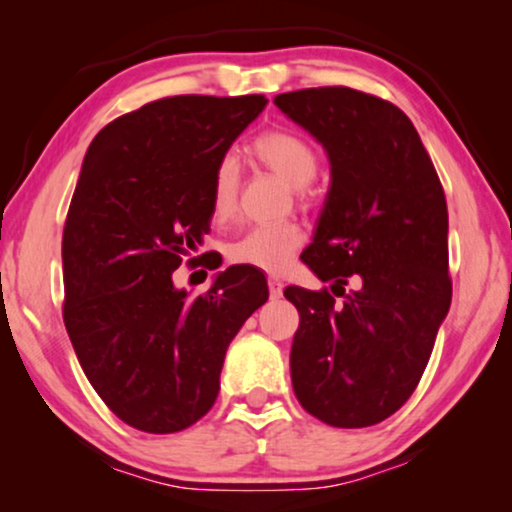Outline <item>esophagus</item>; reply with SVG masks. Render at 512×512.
Wrapping results in <instances>:
<instances>
[{"label":"esophagus","instance_id":"obj_1","mask_svg":"<svg viewBox=\"0 0 512 512\" xmlns=\"http://www.w3.org/2000/svg\"><path fill=\"white\" fill-rule=\"evenodd\" d=\"M268 289H270V298H282V293H284V284L279 282L277 277H270L268 279Z\"/></svg>","mask_w":512,"mask_h":512}]
</instances>
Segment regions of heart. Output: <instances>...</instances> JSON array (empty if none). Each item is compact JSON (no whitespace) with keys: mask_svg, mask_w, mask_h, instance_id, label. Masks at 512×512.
Masks as SVG:
<instances>
[{"mask_svg":"<svg viewBox=\"0 0 512 512\" xmlns=\"http://www.w3.org/2000/svg\"><path fill=\"white\" fill-rule=\"evenodd\" d=\"M251 153L263 167L296 188L300 202H307L305 186L317 177L319 158L314 146L293 130H268L251 144ZM240 195V165L233 156H223L214 167L209 184V216L214 226H226L237 212ZM305 230L296 221H279L268 226H254L233 237L226 244L230 263L249 265L265 272H282L293 256L303 249Z\"/></svg>","mask_w":512,"mask_h":512,"instance_id":"obj_1","label":"heart"}]
</instances>
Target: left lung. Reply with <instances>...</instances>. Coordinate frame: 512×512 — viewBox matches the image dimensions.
Returning a JSON list of instances; mask_svg holds the SVG:
<instances>
[{
    "instance_id": "left-lung-1",
    "label": "left lung",
    "mask_w": 512,
    "mask_h": 512,
    "mask_svg": "<svg viewBox=\"0 0 512 512\" xmlns=\"http://www.w3.org/2000/svg\"><path fill=\"white\" fill-rule=\"evenodd\" d=\"M275 104L331 160L317 233L300 258L333 286L284 289L300 314L293 391L324 424H380L417 389L450 310L443 184L415 125L382 97L324 86ZM349 278L357 286L345 292Z\"/></svg>"
}]
</instances>
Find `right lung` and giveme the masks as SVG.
I'll return each mask as SVG.
<instances>
[{
	"label": "right lung",
	"instance_id": "obj_1",
	"mask_svg": "<svg viewBox=\"0 0 512 512\" xmlns=\"http://www.w3.org/2000/svg\"><path fill=\"white\" fill-rule=\"evenodd\" d=\"M263 95H174L97 132L62 230V319L88 382L132 429L177 433L219 396L226 349L268 300L256 268L174 289L209 233V184Z\"/></svg>",
	"mask_w": 512,
	"mask_h": 512
}]
</instances>
